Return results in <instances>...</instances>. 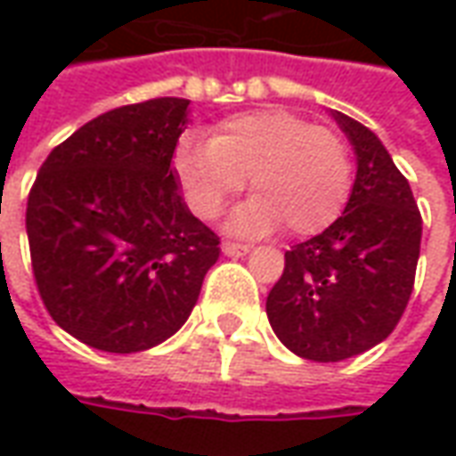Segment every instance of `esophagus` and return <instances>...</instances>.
I'll list each match as a JSON object with an SVG mask.
<instances>
[{
    "label": "esophagus",
    "instance_id": "1",
    "mask_svg": "<svg viewBox=\"0 0 456 456\" xmlns=\"http://www.w3.org/2000/svg\"><path fill=\"white\" fill-rule=\"evenodd\" d=\"M222 251H224L227 256H244V254H248V247L247 244H237V241H224V244H222Z\"/></svg>",
    "mask_w": 456,
    "mask_h": 456
}]
</instances>
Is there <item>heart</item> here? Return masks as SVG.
Segmentation results:
<instances>
[{"label": "heart", "instance_id": "1", "mask_svg": "<svg viewBox=\"0 0 456 456\" xmlns=\"http://www.w3.org/2000/svg\"><path fill=\"white\" fill-rule=\"evenodd\" d=\"M173 170L190 209L215 219L247 185L256 192L229 219L237 234L256 237L283 224L310 237L342 215L352 192V153L337 131L288 110L229 117L202 141L183 136Z\"/></svg>", "mask_w": 456, "mask_h": 456}]
</instances>
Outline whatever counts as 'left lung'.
I'll list each match as a JSON object with an SVG mask.
<instances>
[{
    "mask_svg": "<svg viewBox=\"0 0 456 456\" xmlns=\"http://www.w3.org/2000/svg\"><path fill=\"white\" fill-rule=\"evenodd\" d=\"M356 153L352 195L330 227L286 251L266 315L288 349L342 362L391 335L411 300L422 217L412 190L379 136L332 112Z\"/></svg>",
    "mask_w": 456,
    "mask_h": 456,
    "instance_id": "left-lung-1",
    "label": "left lung"
}]
</instances>
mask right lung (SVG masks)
I'll use <instances>...</instances> for the list:
<instances>
[{"mask_svg":"<svg viewBox=\"0 0 456 456\" xmlns=\"http://www.w3.org/2000/svg\"><path fill=\"white\" fill-rule=\"evenodd\" d=\"M188 104L159 97L100 114L48 153L28 192L38 296L87 346L166 342L219 258V237L190 215L170 168Z\"/></svg>","mask_w":456,"mask_h":456,"instance_id":"right-lung-1","label":"right lung"}]
</instances>
